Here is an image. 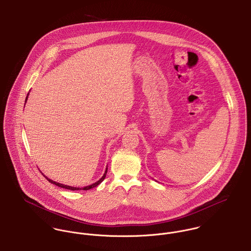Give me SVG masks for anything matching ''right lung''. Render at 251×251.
I'll return each instance as SVG.
<instances>
[{
  "instance_id": "obj_1",
  "label": "right lung",
  "mask_w": 251,
  "mask_h": 251,
  "mask_svg": "<svg viewBox=\"0 0 251 251\" xmlns=\"http://www.w3.org/2000/svg\"><path fill=\"white\" fill-rule=\"evenodd\" d=\"M28 96H29V93H28V95H27V97H26V100H25V103L27 102V99H28ZM106 172H107V166H106V168H105V171H104V174L102 175V176L100 177V179L98 180V181H96V182H94V183H92V184H90V185H88V186H85V187H74V186H70V185H65V184H62V183H59V182H56V181H54V180H52L50 178H49L48 176H46L45 175V177L52 183V184H55L56 186H59V187H61V188H65V189H69V190H73V191H77V190H89V189H92V188H94V187H96V186H98L99 184H100V182L104 179V177H105V176H106Z\"/></svg>"
}]
</instances>
